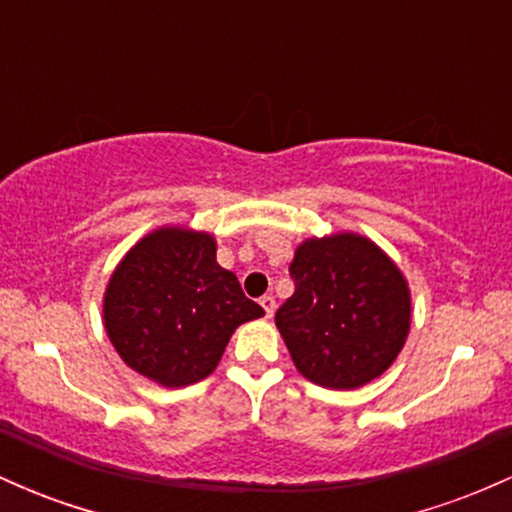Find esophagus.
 Listing matches in <instances>:
<instances>
[{
    "instance_id": "34e87169",
    "label": "esophagus",
    "mask_w": 512,
    "mask_h": 512,
    "mask_svg": "<svg viewBox=\"0 0 512 512\" xmlns=\"http://www.w3.org/2000/svg\"><path fill=\"white\" fill-rule=\"evenodd\" d=\"M260 305L264 308V315H267V317L274 315V310H276L274 296H262V298H260Z\"/></svg>"
}]
</instances>
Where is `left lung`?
I'll list each match as a JSON object with an SVG mask.
<instances>
[{
    "instance_id": "obj_1",
    "label": "left lung",
    "mask_w": 512,
    "mask_h": 512,
    "mask_svg": "<svg viewBox=\"0 0 512 512\" xmlns=\"http://www.w3.org/2000/svg\"><path fill=\"white\" fill-rule=\"evenodd\" d=\"M289 272L293 296L276 327L298 373L330 390H356L395 363L409 337L411 293L402 269L366 236L305 238Z\"/></svg>"
}]
</instances>
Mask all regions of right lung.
Listing matches in <instances>:
<instances>
[{
	"instance_id": "1",
	"label": "right lung",
	"mask_w": 512,
	"mask_h": 512,
	"mask_svg": "<svg viewBox=\"0 0 512 512\" xmlns=\"http://www.w3.org/2000/svg\"><path fill=\"white\" fill-rule=\"evenodd\" d=\"M264 310L216 262L207 231L161 226L127 250L110 274L103 325L129 368L163 387L199 383L219 366L228 339Z\"/></svg>"
}]
</instances>
